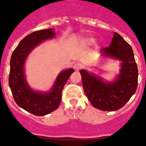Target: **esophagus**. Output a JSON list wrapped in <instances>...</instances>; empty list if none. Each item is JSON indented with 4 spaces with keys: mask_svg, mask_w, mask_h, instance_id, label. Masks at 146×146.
<instances>
[{
    "mask_svg": "<svg viewBox=\"0 0 146 146\" xmlns=\"http://www.w3.org/2000/svg\"><path fill=\"white\" fill-rule=\"evenodd\" d=\"M73 67H74V69L75 71H79L80 69H82V64H79V63H76Z\"/></svg>",
    "mask_w": 146,
    "mask_h": 146,
    "instance_id": "esophagus-1",
    "label": "esophagus"
}]
</instances>
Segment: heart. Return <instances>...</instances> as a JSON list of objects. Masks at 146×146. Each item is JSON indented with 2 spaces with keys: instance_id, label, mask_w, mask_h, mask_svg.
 Returning a JSON list of instances; mask_svg holds the SVG:
<instances>
[{
  "instance_id": "b5f03b06",
  "label": "heart",
  "mask_w": 146,
  "mask_h": 146,
  "mask_svg": "<svg viewBox=\"0 0 146 146\" xmlns=\"http://www.w3.org/2000/svg\"><path fill=\"white\" fill-rule=\"evenodd\" d=\"M83 42H84L85 44H88L91 42V41H90L89 39H85V40H83Z\"/></svg>"
}]
</instances>
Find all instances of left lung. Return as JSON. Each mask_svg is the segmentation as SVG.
<instances>
[{
	"instance_id": "1",
	"label": "left lung",
	"mask_w": 146,
	"mask_h": 146,
	"mask_svg": "<svg viewBox=\"0 0 146 146\" xmlns=\"http://www.w3.org/2000/svg\"><path fill=\"white\" fill-rule=\"evenodd\" d=\"M102 55L122 61L121 74L113 82L80 70L85 94L94 108L103 111H115L123 108L137 88L138 69L133 50L118 33L115 32L109 47L102 50Z\"/></svg>"
}]
</instances>
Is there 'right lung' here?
Instances as JSON below:
<instances>
[{
	"instance_id": "obj_1",
	"label": "right lung",
	"mask_w": 146,
	"mask_h": 146,
	"mask_svg": "<svg viewBox=\"0 0 146 146\" xmlns=\"http://www.w3.org/2000/svg\"><path fill=\"white\" fill-rule=\"evenodd\" d=\"M54 36L55 32L52 28L30 33L19 43L10 60L9 84L15 102L25 110L38 116L45 115L58 108L61 102L62 90L74 72L73 69H69L60 72L52 91L49 93L36 92L27 84L23 70L27 56L42 41L52 38Z\"/></svg>"
}]
</instances>
